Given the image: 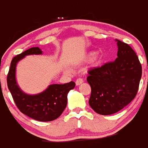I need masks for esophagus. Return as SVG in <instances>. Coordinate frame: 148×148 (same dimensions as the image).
<instances>
[{"mask_svg":"<svg viewBox=\"0 0 148 148\" xmlns=\"http://www.w3.org/2000/svg\"><path fill=\"white\" fill-rule=\"evenodd\" d=\"M83 82V79L82 78H78L77 80H76V85L78 86L79 84H81Z\"/></svg>","mask_w":148,"mask_h":148,"instance_id":"1","label":"esophagus"}]
</instances>
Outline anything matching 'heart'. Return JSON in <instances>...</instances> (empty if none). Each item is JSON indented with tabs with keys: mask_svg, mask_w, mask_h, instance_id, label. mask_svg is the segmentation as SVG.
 Returning <instances> with one entry per match:
<instances>
[{
	"mask_svg": "<svg viewBox=\"0 0 148 148\" xmlns=\"http://www.w3.org/2000/svg\"><path fill=\"white\" fill-rule=\"evenodd\" d=\"M95 55H96L95 53L94 52L90 53L87 56V58H88V59H92V58H93L95 56Z\"/></svg>",
	"mask_w": 148,
	"mask_h": 148,
	"instance_id": "obj_1",
	"label": "heart"
}]
</instances>
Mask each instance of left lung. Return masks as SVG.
I'll return each instance as SVG.
<instances>
[{
	"label": "left lung",
	"instance_id": "1",
	"mask_svg": "<svg viewBox=\"0 0 148 148\" xmlns=\"http://www.w3.org/2000/svg\"><path fill=\"white\" fill-rule=\"evenodd\" d=\"M117 58L88 71L91 87L90 107L101 115L115 114L137 95L142 77V66L134 50L116 40Z\"/></svg>",
	"mask_w": 148,
	"mask_h": 148
}]
</instances>
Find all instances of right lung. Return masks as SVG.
<instances>
[{
	"mask_svg": "<svg viewBox=\"0 0 148 148\" xmlns=\"http://www.w3.org/2000/svg\"><path fill=\"white\" fill-rule=\"evenodd\" d=\"M42 53L38 47L31 48L13 58L7 75V85L18 110L27 116L40 121H51L61 116L67 104V94L74 89L75 82L50 85L42 92L29 95L23 92L16 82V66L25 56Z\"/></svg>",
	"mask_w": 148,
	"mask_h": 148,
	"instance_id": "right-lung-1",
	"label": "right lung"
}]
</instances>
